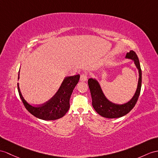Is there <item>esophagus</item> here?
Here are the masks:
<instances>
[{
	"mask_svg": "<svg viewBox=\"0 0 158 158\" xmlns=\"http://www.w3.org/2000/svg\"><path fill=\"white\" fill-rule=\"evenodd\" d=\"M87 74H82L81 76H80V81L82 82H85L87 80Z\"/></svg>",
	"mask_w": 158,
	"mask_h": 158,
	"instance_id": "1",
	"label": "esophagus"
}]
</instances>
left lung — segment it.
Wrapping results in <instances>:
<instances>
[{
  "label": "left lung",
  "mask_w": 158,
  "mask_h": 158,
  "mask_svg": "<svg viewBox=\"0 0 158 158\" xmlns=\"http://www.w3.org/2000/svg\"><path fill=\"white\" fill-rule=\"evenodd\" d=\"M125 57L132 60L139 71V80L137 90L133 98L129 102L123 105H117L111 102L104 94L97 80L93 78L88 79V84L92 97V106L97 113L103 117L114 118L124 116L133 109L139 98L141 87V70L139 58L136 53L133 50L127 53Z\"/></svg>",
  "instance_id": "obj_1"
}]
</instances>
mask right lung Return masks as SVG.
I'll list each match as a JSON object with an SVG mask.
<instances>
[{
	"mask_svg": "<svg viewBox=\"0 0 158 158\" xmlns=\"http://www.w3.org/2000/svg\"><path fill=\"white\" fill-rule=\"evenodd\" d=\"M19 72L18 79L19 78ZM79 79V74L66 77L54 96L48 101L40 106H32L25 101L21 94L19 83L17 84L18 91L26 109L33 116L45 121L56 120L64 117L70 109V98Z\"/></svg>",
	"mask_w": 158,
	"mask_h": 158,
	"instance_id": "right-lung-1",
	"label": "right lung"
}]
</instances>
